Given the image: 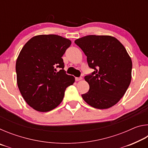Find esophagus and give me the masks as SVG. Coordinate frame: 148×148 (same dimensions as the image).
I'll return each instance as SVG.
<instances>
[{
  "instance_id": "obj_1",
  "label": "esophagus",
  "mask_w": 148,
  "mask_h": 148,
  "mask_svg": "<svg viewBox=\"0 0 148 148\" xmlns=\"http://www.w3.org/2000/svg\"><path fill=\"white\" fill-rule=\"evenodd\" d=\"M82 77H76V82H78V81H80V80H82Z\"/></svg>"
}]
</instances>
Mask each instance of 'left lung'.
Instances as JSON below:
<instances>
[{"mask_svg":"<svg viewBox=\"0 0 148 148\" xmlns=\"http://www.w3.org/2000/svg\"><path fill=\"white\" fill-rule=\"evenodd\" d=\"M74 42L87 56L89 66L95 70L85 76L89 90L82 98L97 109L114 106L131 81L132 61L126 49L117 38L107 35H89Z\"/></svg>","mask_w":148,"mask_h":148,"instance_id":"1","label":"left lung"}]
</instances>
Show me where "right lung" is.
<instances>
[{"label":"right lung","mask_w":148,"mask_h":148,"mask_svg":"<svg viewBox=\"0 0 148 148\" xmlns=\"http://www.w3.org/2000/svg\"><path fill=\"white\" fill-rule=\"evenodd\" d=\"M71 41L56 34L32 37L25 44L16 64L17 84L25 102L36 111H51L61 104L75 77L65 73L62 57ZM62 69L59 72L56 68Z\"/></svg>","instance_id":"right-lung-1"}]
</instances>
